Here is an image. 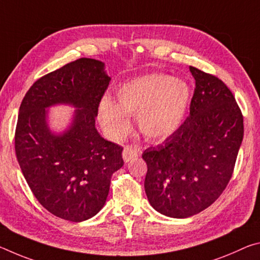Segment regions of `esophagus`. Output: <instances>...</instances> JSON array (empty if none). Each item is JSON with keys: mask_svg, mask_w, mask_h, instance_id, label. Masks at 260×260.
Listing matches in <instances>:
<instances>
[{"mask_svg": "<svg viewBox=\"0 0 260 260\" xmlns=\"http://www.w3.org/2000/svg\"><path fill=\"white\" fill-rule=\"evenodd\" d=\"M139 155V149L136 147H125L124 150H122V158L126 162L131 161L132 159H134L135 157H138Z\"/></svg>", "mask_w": 260, "mask_h": 260, "instance_id": "obj_1", "label": "esophagus"}]
</instances>
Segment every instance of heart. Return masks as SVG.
I'll list each match as a JSON object with an SVG mask.
<instances>
[{
    "instance_id": "heart-1",
    "label": "heart",
    "mask_w": 260,
    "mask_h": 260,
    "mask_svg": "<svg viewBox=\"0 0 260 260\" xmlns=\"http://www.w3.org/2000/svg\"><path fill=\"white\" fill-rule=\"evenodd\" d=\"M191 100V90L181 78L165 74H144L127 81L116 91V103L103 99L99 105L101 126L110 138L119 139L136 117L147 139L162 140L183 124Z\"/></svg>"
}]
</instances>
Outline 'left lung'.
I'll list each match as a JSON object with an SVG mask.
<instances>
[{
  "label": "left lung",
  "mask_w": 260,
  "mask_h": 260,
  "mask_svg": "<svg viewBox=\"0 0 260 260\" xmlns=\"http://www.w3.org/2000/svg\"><path fill=\"white\" fill-rule=\"evenodd\" d=\"M189 70L196 82L189 117L161 144L142 153L151 206L179 219L202 212L225 190L244 132L230 88L212 74Z\"/></svg>",
  "instance_id": "8db88e82"
}]
</instances>
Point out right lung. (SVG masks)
Listing matches in <instances>:
<instances>
[{"instance_id":"right-lung-1","label":"right lung","mask_w":260,"mask_h":260,"mask_svg":"<svg viewBox=\"0 0 260 260\" xmlns=\"http://www.w3.org/2000/svg\"><path fill=\"white\" fill-rule=\"evenodd\" d=\"M110 80L103 61L80 58L35 81L20 104L15 149L21 172L39 203L69 221L100 212L112 174L124 165L122 148L95 127ZM55 105L76 109L59 134L47 122V109Z\"/></svg>"}]
</instances>
